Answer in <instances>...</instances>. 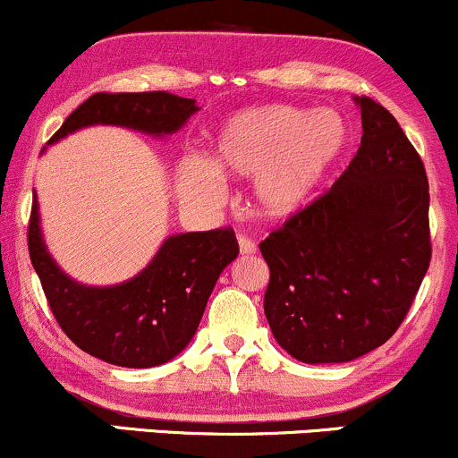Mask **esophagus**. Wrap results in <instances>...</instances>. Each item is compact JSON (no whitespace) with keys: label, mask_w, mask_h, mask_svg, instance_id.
<instances>
[{"label":"esophagus","mask_w":458,"mask_h":458,"mask_svg":"<svg viewBox=\"0 0 458 458\" xmlns=\"http://www.w3.org/2000/svg\"><path fill=\"white\" fill-rule=\"evenodd\" d=\"M239 251L243 256H251V254H256V245L251 243L247 236H239Z\"/></svg>","instance_id":"1"}]
</instances>
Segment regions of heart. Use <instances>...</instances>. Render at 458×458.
Masks as SVG:
<instances>
[{"mask_svg":"<svg viewBox=\"0 0 458 458\" xmlns=\"http://www.w3.org/2000/svg\"><path fill=\"white\" fill-rule=\"evenodd\" d=\"M351 127L335 109L269 105L234 114L219 129L211 161L187 155L178 196L198 208L224 198L222 176L254 178L251 202L262 217L286 219L308 207L349 150Z\"/></svg>","mask_w":458,"mask_h":458,"instance_id":"heart-1","label":"heart"}]
</instances>
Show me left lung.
Returning <instances> with one entry per match:
<instances>
[{
    "label": "left lung",
    "mask_w": 458,
    "mask_h": 458,
    "mask_svg": "<svg viewBox=\"0 0 458 458\" xmlns=\"http://www.w3.org/2000/svg\"><path fill=\"white\" fill-rule=\"evenodd\" d=\"M353 101L364 131L353 161L260 243L271 334L303 364H344L390 340L430 262L422 159L383 105Z\"/></svg>",
    "instance_id": "8db88e82"
}]
</instances>
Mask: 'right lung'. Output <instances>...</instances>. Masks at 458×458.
<instances>
[{"label":"right lung","instance_id":"obj_1","mask_svg":"<svg viewBox=\"0 0 458 458\" xmlns=\"http://www.w3.org/2000/svg\"><path fill=\"white\" fill-rule=\"evenodd\" d=\"M196 112L193 98L167 92L94 94L68 115L49 144L97 124L163 140L185 127ZM28 243L31 265L64 334L92 357L124 368L161 366L185 351L219 276L239 256L233 230L170 234L133 277L90 286L68 276L49 254L36 196Z\"/></svg>","mask_w":458,"mask_h":458}]
</instances>
